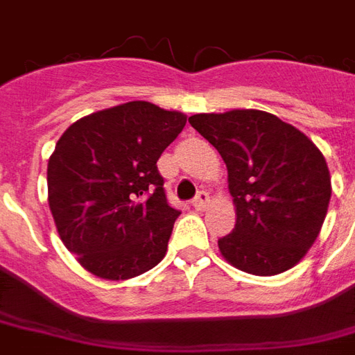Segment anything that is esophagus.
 Here are the masks:
<instances>
[{"label": "esophagus", "mask_w": 355, "mask_h": 355, "mask_svg": "<svg viewBox=\"0 0 355 355\" xmlns=\"http://www.w3.org/2000/svg\"><path fill=\"white\" fill-rule=\"evenodd\" d=\"M209 201H211V198H209V193L201 190V192H198V196L193 198L192 205H193V209H196V211H203V209H205L209 205Z\"/></svg>", "instance_id": "1"}]
</instances>
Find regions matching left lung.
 <instances>
[{"mask_svg":"<svg viewBox=\"0 0 355 355\" xmlns=\"http://www.w3.org/2000/svg\"><path fill=\"white\" fill-rule=\"evenodd\" d=\"M188 121L228 169L236 226L218 239L224 261L253 275H277L298 264L320 236L331 201L320 148L262 110L196 114Z\"/></svg>","mask_w":355,"mask_h":355,"instance_id":"obj_1","label":"left lung"}]
</instances>
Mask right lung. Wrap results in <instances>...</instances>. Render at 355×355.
<instances>
[{"instance_id":"right-lung-1","label":"right lung","mask_w":355,"mask_h":355,"mask_svg":"<svg viewBox=\"0 0 355 355\" xmlns=\"http://www.w3.org/2000/svg\"><path fill=\"white\" fill-rule=\"evenodd\" d=\"M186 114L132 101L72 123L47 165L49 209L64 247L102 279L159 264L180 211L165 200L157 159Z\"/></svg>"}]
</instances>
